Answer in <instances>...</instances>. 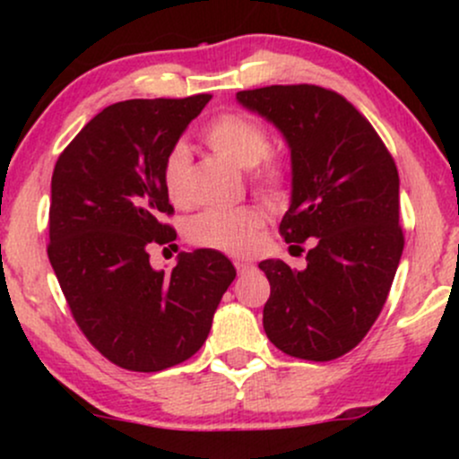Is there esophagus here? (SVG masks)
I'll list each match as a JSON object with an SVG mask.
<instances>
[{"label":"esophagus","instance_id":"obj_1","mask_svg":"<svg viewBox=\"0 0 459 459\" xmlns=\"http://www.w3.org/2000/svg\"><path fill=\"white\" fill-rule=\"evenodd\" d=\"M252 263L250 261H235V270L239 272V273H246V272H250L252 270Z\"/></svg>","mask_w":459,"mask_h":459}]
</instances>
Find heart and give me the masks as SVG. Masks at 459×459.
Masks as SVG:
<instances>
[{
  "label": "heart",
  "instance_id": "1",
  "mask_svg": "<svg viewBox=\"0 0 459 459\" xmlns=\"http://www.w3.org/2000/svg\"><path fill=\"white\" fill-rule=\"evenodd\" d=\"M203 138L218 155L250 168V183L270 200L284 198L289 187V170L282 160L272 155V138L265 125L246 112H224L215 116L203 131ZM189 151L175 144L161 161V186L170 203L186 204L187 200ZM263 226V213L256 207L207 209L194 215L187 224V237L200 247L247 255L256 244Z\"/></svg>",
  "mask_w": 459,
  "mask_h": 459
}]
</instances>
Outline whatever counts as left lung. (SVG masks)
<instances>
[{"label": "left lung", "mask_w": 459, "mask_h": 459, "mask_svg": "<svg viewBox=\"0 0 459 459\" xmlns=\"http://www.w3.org/2000/svg\"><path fill=\"white\" fill-rule=\"evenodd\" d=\"M237 99L287 138L293 192L281 235L287 244L310 239L304 270L259 263L272 289L263 328L284 354L334 360L376 324L402 259L397 166L339 92L293 83L241 91Z\"/></svg>", "instance_id": "left-lung-1"}]
</instances>
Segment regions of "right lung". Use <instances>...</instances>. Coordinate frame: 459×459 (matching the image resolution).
Returning <instances> with one entry per match:
<instances>
[{"mask_svg":"<svg viewBox=\"0 0 459 459\" xmlns=\"http://www.w3.org/2000/svg\"><path fill=\"white\" fill-rule=\"evenodd\" d=\"M212 94L131 99L105 108L57 157L47 255L73 319L129 371H163L207 341L235 267L222 252H181L170 273L149 247L172 244L161 161Z\"/></svg>","mask_w":459,"mask_h":459,"instance_id":"right-lung-1","label":"right lung"}]
</instances>
